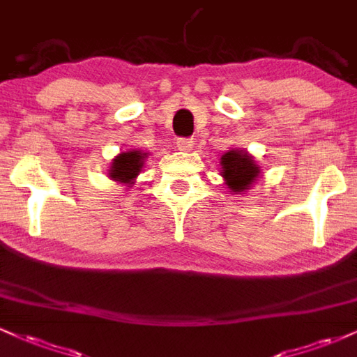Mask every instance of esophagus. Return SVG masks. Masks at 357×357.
I'll return each instance as SVG.
<instances>
[{"label":"esophagus","mask_w":357,"mask_h":357,"mask_svg":"<svg viewBox=\"0 0 357 357\" xmlns=\"http://www.w3.org/2000/svg\"><path fill=\"white\" fill-rule=\"evenodd\" d=\"M176 146H178L179 151H190L192 149V146H195V141H192L191 137H179L178 141H176Z\"/></svg>","instance_id":"obj_1"}]
</instances>
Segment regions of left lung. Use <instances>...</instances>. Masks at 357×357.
<instances>
[{
  "instance_id": "left-lung-1",
  "label": "left lung",
  "mask_w": 357,
  "mask_h": 357,
  "mask_svg": "<svg viewBox=\"0 0 357 357\" xmlns=\"http://www.w3.org/2000/svg\"><path fill=\"white\" fill-rule=\"evenodd\" d=\"M221 169L228 188L235 192L248 190L250 184L255 181L260 173L253 158L241 151H228L221 155Z\"/></svg>"
}]
</instances>
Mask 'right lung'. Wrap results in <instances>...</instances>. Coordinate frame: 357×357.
Here are the masks:
<instances>
[{"mask_svg": "<svg viewBox=\"0 0 357 357\" xmlns=\"http://www.w3.org/2000/svg\"><path fill=\"white\" fill-rule=\"evenodd\" d=\"M144 155L139 151H129V153L119 154L116 159H114L112 166H110L109 176L116 181L121 183H132V179L136 178L141 171L142 165H144Z\"/></svg>", "mask_w": 357, "mask_h": 357, "instance_id": "obj_1", "label": "right lung"}]
</instances>
